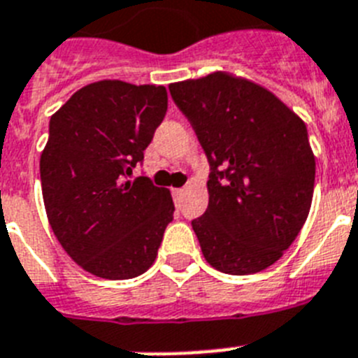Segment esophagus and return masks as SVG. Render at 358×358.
Listing matches in <instances>:
<instances>
[{
	"label": "esophagus",
	"mask_w": 358,
	"mask_h": 358,
	"mask_svg": "<svg viewBox=\"0 0 358 358\" xmlns=\"http://www.w3.org/2000/svg\"><path fill=\"white\" fill-rule=\"evenodd\" d=\"M185 189H173V198L174 200H180V198L184 196Z\"/></svg>",
	"instance_id": "esophagus-1"
}]
</instances>
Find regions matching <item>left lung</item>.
<instances>
[{"label": "left lung", "mask_w": 358, "mask_h": 358, "mask_svg": "<svg viewBox=\"0 0 358 358\" xmlns=\"http://www.w3.org/2000/svg\"><path fill=\"white\" fill-rule=\"evenodd\" d=\"M209 162V206L191 222L206 260L227 275L275 264L309 215L315 156L306 123L273 92L227 72L171 83Z\"/></svg>", "instance_id": "1"}]
</instances>
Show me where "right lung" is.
<instances>
[{
	"label": "right lung",
	"instance_id": "obj_1",
	"mask_svg": "<svg viewBox=\"0 0 358 358\" xmlns=\"http://www.w3.org/2000/svg\"><path fill=\"white\" fill-rule=\"evenodd\" d=\"M165 113L164 85L103 80L50 118L40 160L47 218L69 257L100 278L145 273L173 220L167 189L147 176L129 180Z\"/></svg>",
	"mask_w": 358,
	"mask_h": 358
}]
</instances>
